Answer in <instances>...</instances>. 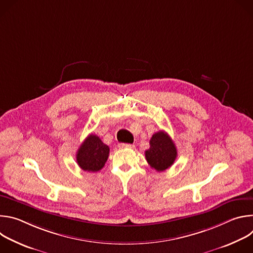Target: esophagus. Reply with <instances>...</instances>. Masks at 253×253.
I'll use <instances>...</instances> for the list:
<instances>
[{"label": "esophagus", "mask_w": 253, "mask_h": 253, "mask_svg": "<svg viewBox=\"0 0 253 253\" xmlns=\"http://www.w3.org/2000/svg\"><path fill=\"white\" fill-rule=\"evenodd\" d=\"M118 147H119V148H121V149H124V148L132 149V148H134V145H133V144H126V143H120V144H118Z\"/></svg>", "instance_id": "34e87169"}]
</instances>
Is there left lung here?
<instances>
[{
	"label": "left lung",
	"instance_id": "left-lung-1",
	"mask_svg": "<svg viewBox=\"0 0 253 253\" xmlns=\"http://www.w3.org/2000/svg\"><path fill=\"white\" fill-rule=\"evenodd\" d=\"M150 148L145 151L148 164L156 171H164L171 167L177 157V149L170 136L159 131L150 139Z\"/></svg>",
	"mask_w": 253,
	"mask_h": 253
}]
</instances>
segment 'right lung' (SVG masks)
I'll use <instances>...</instances> for the list:
<instances>
[{"mask_svg":"<svg viewBox=\"0 0 253 253\" xmlns=\"http://www.w3.org/2000/svg\"><path fill=\"white\" fill-rule=\"evenodd\" d=\"M109 151V146L104 144L97 135L90 134L77 151V163L84 171L97 172L104 167Z\"/></svg>","mask_w":253,"mask_h":253,"instance_id":"add662e5","label":"right lung"}]
</instances>
